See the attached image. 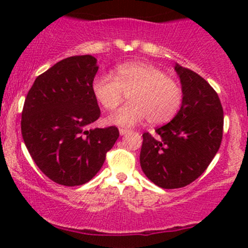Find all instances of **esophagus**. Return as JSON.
<instances>
[{
    "label": "esophagus",
    "instance_id": "34e87169",
    "mask_svg": "<svg viewBox=\"0 0 248 248\" xmlns=\"http://www.w3.org/2000/svg\"><path fill=\"white\" fill-rule=\"evenodd\" d=\"M131 132V129H127V128H120V134L121 136H124V134H128Z\"/></svg>",
    "mask_w": 248,
    "mask_h": 248
}]
</instances>
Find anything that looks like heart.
Masks as SVG:
<instances>
[{"mask_svg":"<svg viewBox=\"0 0 248 248\" xmlns=\"http://www.w3.org/2000/svg\"><path fill=\"white\" fill-rule=\"evenodd\" d=\"M94 98L106 110H114L128 93L129 103L108 117L112 124L136 126L142 120L152 124L170 121L181 108L184 92L179 82L145 62L122 63L111 74H99L91 84Z\"/></svg>","mask_w":248,"mask_h":248,"instance_id":"heart-1","label":"heart"}]
</instances>
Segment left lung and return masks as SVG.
Returning a JSON list of instances; mask_svg holds the SVG:
<instances>
[{
  "label": "left lung",
  "instance_id": "8db88e82",
  "mask_svg": "<svg viewBox=\"0 0 248 248\" xmlns=\"http://www.w3.org/2000/svg\"><path fill=\"white\" fill-rule=\"evenodd\" d=\"M184 92L181 108L156 134H142L140 166L157 186H187L206 170L221 146L223 108L211 85L196 72L175 66Z\"/></svg>",
  "mask_w": 248,
  "mask_h": 248
}]
</instances>
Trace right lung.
Here are the masks:
<instances>
[{
  "label": "right lung",
  "mask_w": 248,
  "mask_h": 248,
  "mask_svg": "<svg viewBox=\"0 0 248 248\" xmlns=\"http://www.w3.org/2000/svg\"><path fill=\"white\" fill-rule=\"evenodd\" d=\"M96 63L91 55L67 57L37 77L25 98V145L42 172L63 186L89 182L120 136L115 126L87 129L101 116L91 90Z\"/></svg>",
  "instance_id": "1"
}]
</instances>
